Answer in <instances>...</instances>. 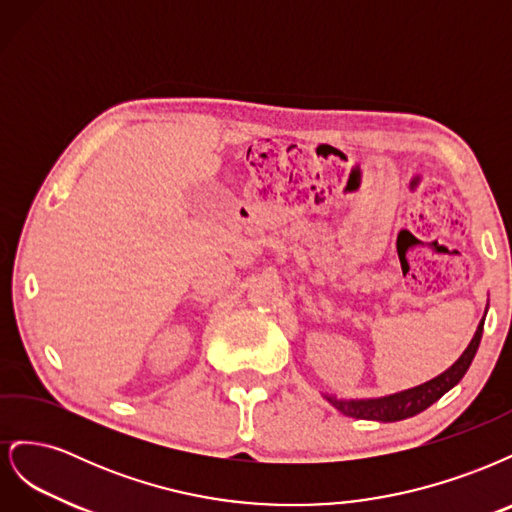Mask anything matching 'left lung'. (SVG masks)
Returning a JSON list of instances; mask_svg holds the SVG:
<instances>
[{
  "instance_id": "8db88e82",
  "label": "left lung",
  "mask_w": 512,
  "mask_h": 512,
  "mask_svg": "<svg viewBox=\"0 0 512 512\" xmlns=\"http://www.w3.org/2000/svg\"><path fill=\"white\" fill-rule=\"evenodd\" d=\"M483 324H485V320L478 324V329L472 337L470 346L466 348V352L459 356V361L453 367H448L444 374H440L438 378H433V380H429L421 386H414V389H410V391L389 395V397H382V399L344 401V399H335V397H329V395H327V399L342 414L352 416V418H363V421L395 423V421H404V418H410L418 412H423L431 404H436V401L446 391H451L453 386L463 376H466V371L472 365V359H474V354L478 350L480 337H483Z\"/></svg>"
}]
</instances>
